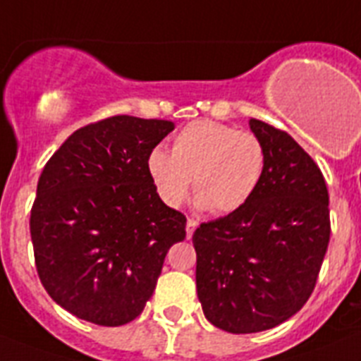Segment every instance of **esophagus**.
Wrapping results in <instances>:
<instances>
[{"label":"esophagus","instance_id":"esophagus-1","mask_svg":"<svg viewBox=\"0 0 361 361\" xmlns=\"http://www.w3.org/2000/svg\"><path fill=\"white\" fill-rule=\"evenodd\" d=\"M195 228H197V221L195 219H192V217H188L186 221V236L192 238V234L195 232Z\"/></svg>","mask_w":361,"mask_h":361}]
</instances>
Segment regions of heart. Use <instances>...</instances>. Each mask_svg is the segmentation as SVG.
<instances>
[{"label":"heart","mask_w":361,"mask_h":361,"mask_svg":"<svg viewBox=\"0 0 361 361\" xmlns=\"http://www.w3.org/2000/svg\"><path fill=\"white\" fill-rule=\"evenodd\" d=\"M267 164L266 145L256 134L231 125L199 120L173 138L171 153L157 145L145 160L147 177L166 207L177 208L193 193L216 216L238 212L260 188Z\"/></svg>","instance_id":"b5f03b06"}]
</instances>
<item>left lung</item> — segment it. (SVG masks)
I'll return each mask as SVG.
<instances>
[{
  "label": "left lung",
  "mask_w": 361,
  "mask_h": 361,
  "mask_svg": "<svg viewBox=\"0 0 361 361\" xmlns=\"http://www.w3.org/2000/svg\"><path fill=\"white\" fill-rule=\"evenodd\" d=\"M267 164L245 207L193 232L202 312L231 334L284 323L314 291L330 240L323 173L290 134L251 120Z\"/></svg>",
  "instance_id": "8db88e82"
}]
</instances>
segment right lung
Wrapping results in <instances>:
<instances>
[{
    "label": "right lung",
    "instance_id": "obj_1",
    "mask_svg": "<svg viewBox=\"0 0 361 361\" xmlns=\"http://www.w3.org/2000/svg\"><path fill=\"white\" fill-rule=\"evenodd\" d=\"M173 121L112 116L75 130L38 178L31 240L42 286L79 319L120 326L151 299L186 217L147 177L149 151Z\"/></svg>",
    "mask_w": 361,
    "mask_h": 361
}]
</instances>
